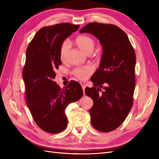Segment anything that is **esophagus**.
I'll use <instances>...</instances> for the list:
<instances>
[{"label": "esophagus", "instance_id": "obj_1", "mask_svg": "<svg viewBox=\"0 0 159 159\" xmlns=\"http://www.w3.org/2000/svg\"><path fill=\"white\" fill-rule=\"evenodd\" d=\"M80 85H81V87H82V88H83V93L85 94V82H80Z\"/></svg>", "mask_w": 159, "mask_h": 159}]
</instances>
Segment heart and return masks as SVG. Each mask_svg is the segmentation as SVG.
<instances>
[{"label": "heart", "instance_id": "obj_1", "mask_svg": "<svg viewBox=\"0 0 159 159\" xmlns=\"http://www.w3.org/2000/svg\"><path fill=\"white\" fill-rule=\"evenodd\" d=\"M76 43L79 48L86 54L92 53L95 47V41L91 37L80 35L76 39ZM70 48L69 40H65L60 47V58L62 61L66 59V55ZM94 71V67L92 65L76 67L72 70V74L79 80H85Z\"/></svg>", "mask_w": 159, "mask_h": 159}]
</instances>
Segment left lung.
I'll return each mask as SVG.
<instances>
[{"label": "left lung", "mask_w": 159, "mask_h": 159, "mask_svg": "<svg viewBox=\"0 0 159 159\" xmlns=\"http://www.w3.org/2000/svg\"><path fill=\"white\" fill-rule=\"evenodd\" d=\"M80 33L96 36L102 46L100 67L91 78L93 87H86L85 93L93 101L92 125L107 133L124 122L133 107L135 52L127 35L116 25L92 22Z\"/></svg>", "instance_id": "1"}]
</instances>
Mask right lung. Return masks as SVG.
Returning <instances> with one entry per match:
<instances>
[{
	"mask_svg": "<svg viewBox=\"0 0 159 159\" xmlns=\"http://www.w3.org/2000/svg\"><path fill=\"white\" fill-rule=\"evenodd\" d=\"M79 25L63 22L43 26L36 33L26 52L22 70L26 102L37 125L47 133H59L67 127L65 110L83 96L80 84L71 80L65 88L54 79L61 65L60 47Z\"/></svg>",
	"mask_w": 159,
	"mask_h": 159,
	"instance_id": "right-lung-1",
	"label": "right lung"
}]
</instances>
